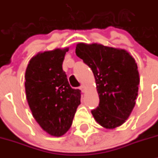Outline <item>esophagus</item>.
Segmentation results:
<instances>
[{
    "mask_svg": "<svg viewBox=\"0 0 158 158\" xmlns=\"http://www.w3.org/2000/svg\"><path fill=\"white\" fill-rule=\"evenodd\" d=\"M80 89L81 90V92H82V93H85V91H86L85 86L84 85H81V86H80Z\"/></svg>",
    "mask_w": 158,
    "mask_h": 158,
    "instance_id": "34e87169",
    "label": "esophagus"
}]
</instances>
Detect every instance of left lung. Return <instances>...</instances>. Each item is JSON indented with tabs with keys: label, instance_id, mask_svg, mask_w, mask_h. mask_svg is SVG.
I'll use <instances>...</instances> for the list:
<instances>
[{
	"label": "left lung",
	"instance_id": "obj_1",
	"mask_svg": "<svg viewBox=\"0 0 158 158\" xmlns=\"http://www.w3.org/2000/svg\"><path fill=\"white\" fill-rule=\"evenodd\" d=\"M76 54L92 69L99 106L96 121L113 129L125 122L135 106L140 82L137 64L128 51L103 44L78 43Z\"/></svg>",
	"mask_w": 158,
	"mask_h": 158
}]
</instances>
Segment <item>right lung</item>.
Returning <instances> with one entry per match:
<instances>
[{"label": "right lung", "mask_w": 158, "mask_h": 158, "mask_svg": "<svg viewBox=\"0 0 158 158\" xmlns=\"http://www.w3.org/2000/svg\"><path fill=\"white\" fill-rule=\"evenodd\" d=\"M68 51L64 48L38 52L25 71V94L33 117L44 131L54 137L69 129L81 104V91L71 88L62 69Z\"/></svg>", "instance_id": "obj_1"}]
</instances>
